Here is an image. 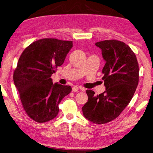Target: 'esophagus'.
I'll list each match as a JSON object with an SVG mask.
<instances>
[{"mask_svg":"<svg viewBox=\"0 0 153 153\" xmlns=\"http://www.w3.org/2000/svg\"><path fill=\"white\" fill-rule=\"evenodd\" d=\"M80 89L81 91H85V88L83 87H78V86H74L72 87V91L73 92H77L78 91V90Z\"/></svg>","mask_w":153,"mask_h":153,"instance_id":"1","label":"esophagus"}]
</instances>
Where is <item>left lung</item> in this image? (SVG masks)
Wrapping results in <instances>:
<instances>
[{
	"instance_id": "obj_1",
	"label": "left lung",
	"mask_w": 153,
	"mask_h": 153,
	"mask_svg": "<svg viewBox=\"0 0 153 153\" xmlns=\"http://www.w3.org/2000/svg\"><path fill=\"white\" fill-rule=\"evenodd\" d=\"M105 64L102 69L105 91L94 95L87 90L88 102L82 108L84 117L95 124L116 119L132 100L139 81L136 56L128 45L116 40L97 42Z\"/></svg>"
}]
</instances>
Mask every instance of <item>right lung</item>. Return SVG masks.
Returning <instances> with one entry per match:
<instances>
[{"label":"right lung","mask_w":153,"mask_h":153,"mask_svg":"<svg viewBox=\"0 0 153 153\" xmlns=\"http://www.w3.org/2000/svg\"><path fill=\"white\" fill-rule=\"evenodd\" d=\"M72 41L43 38L25 49L13 73V82L27 115L37 123L56 117L59 104L70 93L68 85L53 83L51 76L72 49Z\"/></svg>","instance_id":"right-lung-1"}]
</instances>
